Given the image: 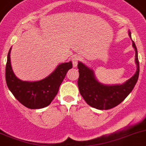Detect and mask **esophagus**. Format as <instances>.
I'll use <instances>...</instances> for the list:
<instances>
[{
  "mask_svg": "<svg viewBox=\"0 0 146 146\" xmlns=\"http://www.w3.org/2000/svg\"><path fill=\"white\" fill-rule=\"evenodd\" d=\"M79 59H80V58H79L78 56H72L71 60H72L74 67H76V66H77V63H78Z\"/></svg>",
  "mask_w": 146,
  "mask_h": 146,
  "instance_id": "esophagus-1",
  "label": "esophagus"
}]
</instances>
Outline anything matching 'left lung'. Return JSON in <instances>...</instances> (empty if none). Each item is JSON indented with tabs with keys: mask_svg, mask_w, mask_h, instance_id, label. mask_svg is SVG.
Here are the masks:
<instances>
[{
	"mask_svg": "<svg viewBox=\"0 0 146 146\" xmlns=\"http://www.w3.org/2000/svg\"><path fill=\"white\" fill-rule=\"evenodd\" d=\"M128 33L131 38V33L129 31ZM132 47L135 50V62L137 69L134 75L122 84L101 83L95 76L93 69L82 61H79L77 66L80 76L77 84L80 94L88 105L100 110H108L119 105L132 92L138 80L140 71L137 48L133 41Z\"/></svg>",
	"mask_w": 146,
	"mask_h": 146,
	"instance_id": "obj_1",
	"label": "left lung"
}]
</instances>
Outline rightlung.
Returning <instances> with one entry per match:
<instances>
[{
	"label": "right lung",
	"mask_w": 146,
	"mask_h": 146,
	"mask_svg": "<svg viewBox=\"0 0 146 146\" xmlns=\"http://www.w3.org/2000/svg\"><path fill=\"white\" fill-rule=\"evenodd\" d=\"M9 50L6 66V84L14 97L27 108L42 109L54 99L68 71L72 68V61L59 64L48 77L38 81H23L14 74L11 63Z\"/></svg>",
	"instance_id": "right-lung-1"
}]
</instances>
